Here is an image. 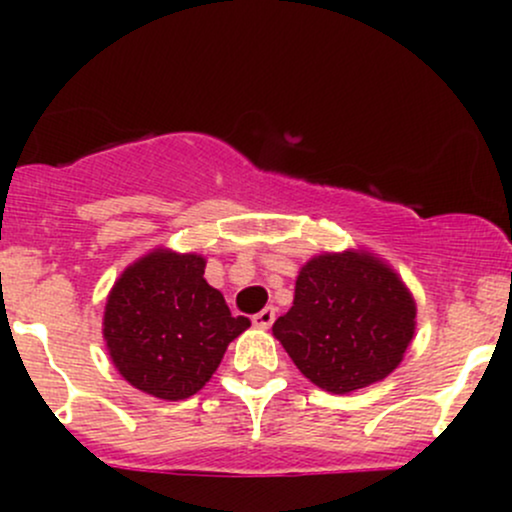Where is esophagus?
<instances>
[{"label":"esophagus","instance_id":"34e87169","mask_svg":"<svg viewBox=\"0 0 512 512\" xmlns=\"http://www.w3.org/2000/svg\"><path fill=\"white\" fill-rule=\"evenodd\" d=\"M274 320H276V310L274 308H264L255 317H252V325L260 327V330H269Z\"/></svg>","mask_w":512,"mask_h":512}]
</instances>
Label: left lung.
<instances>
[{
    "mask_svg": "<svg viewBox=\"0 0 512 512\" xmlns=\"http://www.w3.org/2000/svg\"><path fill=\"white\" fill-rule=\"evenodd\" d=\"M416 332V301L383 257L320 252L296 276L293 305L272 334L310 383L332 395L380 383Z\"/></svg>",
    "mask_w": 512,
    "mask_h": 512,
    "instance_id": "8db88e82",
    "label": "left lung"
}]
</instances>
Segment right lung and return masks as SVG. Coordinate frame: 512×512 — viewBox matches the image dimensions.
<instances>
[{
	"label": "right lung",
	"mask_w": 512,
	"mask_h": 512,
	"mask_svg": "<svg viewBox=\"0 0 512 512\" xmlns=\"http://www.w3.org/2000/svg\"><path fill=\"white\" fill-rule=\"evenodd\" d=\"M207 257L149 250L115 279L105 298L103 339L129 385L178 402L197 395L228 344L250 327L233 317L223 293L204 279Z\"/></svg>",
	"instance_id": "add662e5"
}]
</instances>
